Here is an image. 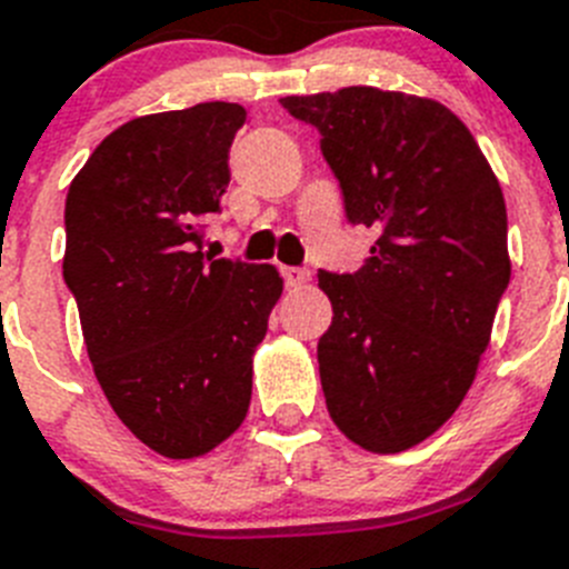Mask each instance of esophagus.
Listing matches in <instances>:
<instances>
[{
  "label": "esophagus",
  "mask_w": 569,
  "mask_h": 569,
  "mask_svg": "<svg viewBox=\"0 0 569 569\" xmlns=\"http://www.w3.org/2000/svg\"><path fill=\"white\" fill-rule=\"evenodd\" d=\"M283 280L291 289H300L303 283H309V271L298 269V266H283Z\"/></svg>",
  "instance_id": "1"
}]
</instances>
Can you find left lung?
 Wrapping results in <instances>:
<instances>
[{
    "instance_id": "obj_1",
    "label": "left lung",
    "mask_w": 569,
    "mask_h": 569,
    "mask_svg": "<svg viewBox=\"0 0 569 569\" xmlns=\"http://www.w3.org/2000/svg\"><path fill=\"white\" fill-rule=\"evenodd\" d=\"M320 131L349 223L378 231L355 274L318 271L326 409L369 452L427 441L461 407L510 283L507 206L476 137L441 102L372 86L283 97Z\"/></svg>"
}]
</instances>
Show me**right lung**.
I'll use <instances>...</instances> for the list:
<instances>
[{"mask_svg":"<svg viewBox=\"0 0 569 569\" xmlns=\"http://www.w3.org/2000/svg\"><path fill=\"white\" fill-rule=\"evenodd\" d=\"M243 122L237 102L137 117L68 189L62 278L93 375L117 418L174 461L243 423L254 349L283 291L274 266L202 251Z\"/></svg>","mask_w":569,"mask_h":569,"instance_id":"1","label":"right lung"}]
</instances>
